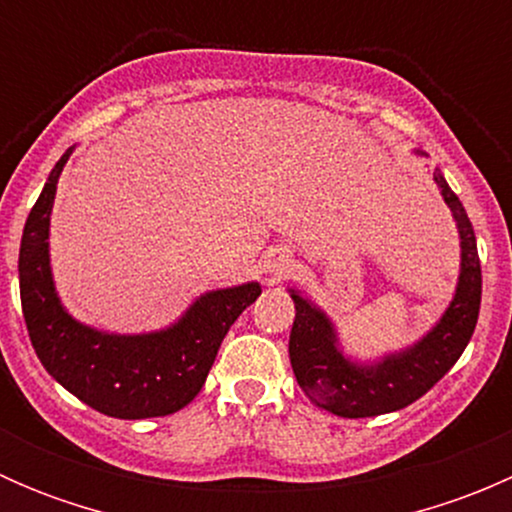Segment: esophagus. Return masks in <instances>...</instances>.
<instances>
[{
	"mask_svg": "<svg viewBox=\"0 0 512 512\" xmlns=\"http://www.w3.org/2000/svg\"><path fill=\"white\" fill-rule=\"evenodd\" d=\"M262 267H265V272H270L275 280H280L289 267H292V257H289L285 250H267L265 260H262Z\"/></svg>",
	"mask_w": 512,
	"mask_h": 512,
	"instance_id": "obj_1",
	"label": "esophagus"
}]
</instances>
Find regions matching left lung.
Here are the masks:
<instances>
[{
	"label": "left lung",
	"mask_w": 512,
	"mask_h": 512,
	"mask_svg": "<svg viewBox=\"0 0 512 512\" xmlns=\"http://www.w3.org/2000/svg\"><path fill=\"white\" fill-rule=\"evenodd\" d=\"M443 200L461 232V277L456 297L441 322L406 352L384 356L379 364L361 366L339 352L337 334L322 309L292 289L294 324L289 334V361L297 384L322 409L344 418H366L399 411L421 399L448 374L468 347L480 312V260L476 232L458 195L441 173H433Z\"/></svg>",
	"instance_id": "1"
}]
</instances>
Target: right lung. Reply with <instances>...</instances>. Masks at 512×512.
<instances>
[{
    "mask_svg": "<svg viewBox=\"0 0 512 512\" xmlns=\"http://www.w3.org/2000/svg\"><path fill=\"white\" fill-rule=\"evenodd\" d=\"M71 151L49 173L19 247V294L32 347L66 391L101 414L128 421L175 414L203 389L227 329L262 287L247 282L203 294L163 332L123 337L76 322L56 297L46 242L56 183Z\"/></svg>",
    "mask_w": 512,
    "mask_h": 512,
    "instance_id": "obj_1",
    "label": "right lung"
}]
</instances>
